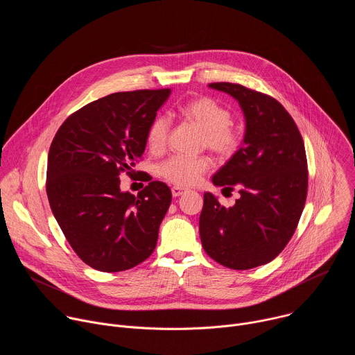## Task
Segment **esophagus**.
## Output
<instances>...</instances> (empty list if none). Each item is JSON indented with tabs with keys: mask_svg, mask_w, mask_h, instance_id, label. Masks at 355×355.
<instances>
[{
	"mask_svg": "<svg viewBox=\"0 0 355 355\" xmlns=\"http://www.w3.org/2000/svg\"><path fill=\"white\" fill-rule=\"evenodd\" d=\"M184 192H185V188H182V187H173V188H171V193H173L174 198L181 196Z\"/></svg>",
	"mask_w": 355,
	"mask_h": 355,
	"instance_id": "esophagus-1",
	"label": "esophagus"
}]
</instances>
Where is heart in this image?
<instances>
[{
    "mask_svg": "<svg viewBox=\"0 0 355 355\" xmlns=\"http://www.w3.org/2000/svg\"><path fill=\"white\" fill-rule=\"evenodd\" d=\"M180 114L189 122L204 130L202 143L222 157L234 155L241 143V136L232 123L230 111L211 96H199L180 107ZM171 122L167 116H157L147 129V144L153 151L164 150ZM212 167V160L207 156L184 157L173 156L159 166V174L166 181L177 187L196 184L200 177Z\"/></svg>",
    "mask_w": 355,
    "mask_h": 355,
    "instance_id": "1",
    "label": "heart"
}]
</instances>
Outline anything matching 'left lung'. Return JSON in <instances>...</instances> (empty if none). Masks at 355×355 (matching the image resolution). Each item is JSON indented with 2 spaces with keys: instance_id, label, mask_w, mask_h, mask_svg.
Masks as SVG:
<instances>
[{
  "instance_id": "left-lung-1",
  "label": "left lung",
  "mask_w": 355,
  "mask_h": 355,
  "mask_svg": "<svg viewBox=\"0 0 355 355\" xmlns=\"http://www.w3.org/2000/svg\"><path fill=\"white\" fill-rule=\"evenodd\" d=\"M211 88L239 101L245 118L243 146L212 177L240 198L230 208L204 193L202 247L216 263L250 270L272 261L295 233L308 195V160L300 132L278 101L233 83ZM223 188V189H225Z\"/></svg>"
}]
</instances>
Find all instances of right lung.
Wrapping results in <instances>:
<instances>
[{
	"label": "right lung",
	"mask_w": 355,
	"mask_h": 355,
	"mask_svg": "<svg viewBox=\"0 0 355 355\" xmlns=\"http://www.w3.org/2000/svg\"><path fill=\"white\" fill-rule=\"evenodd\" d=\"M170 94L137 89L99 98L71 114L50 144V208L76 254L98 271L130 270L156 248L170 188L150 181L135 196L121 191L119 175H132L147 129Z\"/></svg>",
	"instance_id": "obj_1"
}]
</instances>
